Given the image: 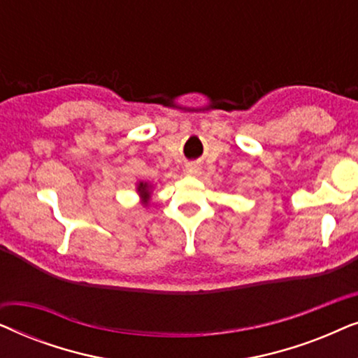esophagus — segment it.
Listing matches in <instances>:
<instances>
[{"label":"esophagus","instance_id":"34e87169","mask_svg":"<svg viewBox=\"0 0 358 358\" xmlns=\"http://www.w3.org/2000/svg\"><path fill=\"white\" fill-rule=\"evenodd\" d=\"M200 173V166L197 164H187L185 166V174L187 176H197Z\"/></svg>","mask_w":358,"mask_h":358}]
</instances>
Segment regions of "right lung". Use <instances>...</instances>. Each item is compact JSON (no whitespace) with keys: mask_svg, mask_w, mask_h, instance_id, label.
Segmentation results:
<instances>
[{"mask_svg":"<svg viewBox=\"0 0 358 358\" xmlns=\"http://www.w3.org/2000/svg\"><path fill=\"white\" fill-rule=\"evenodd\" d=\"M151 192H153V185L145 182V180H138V182H136V194L140 195L141 203H143L145 207H148L150 199H151Z\"/></svg>","mask_w":358,"mask_h":358,"instance_id":"add662e5","label":"right lung"}]
</instances>
